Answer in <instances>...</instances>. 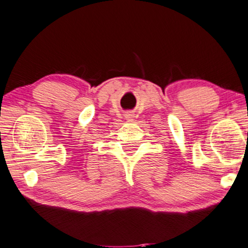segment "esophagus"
Listing matches in <instances>:
<instances>
[{
  "label": "esophagus",
  "mask_w": 248,
  "mask_h": 248,
  "mask_svg": "<svg viewBox=\"0 0 248 248\" xmlns=\"http://www.w3.org/2000/svg\"><path fill=\"white\" fill-rule=\"evenodd\" d=\"M125 118H127V119H132V118H134V114H132V113H127V114H125Z\"/></svg>",
  "instance_id": "34e87169"
}]
</instances>
